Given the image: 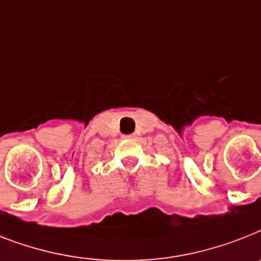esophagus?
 Masks as SVG:
<instances>
[{"label":"esophagus","mask_w":261,"mask_h":261,"mask_svg":"<svg viewBox=\"0 0 261 261\" xmlns=\"http://www.w3.org/2000/svg\"><path fill=\"white\" fill-rule=\"evenodd\" d=\"M135 135L134 134H130V135H126V138H128V139H131V138H134Z\"/></svg>","instance_id":"obj_1"}]
</instances>
